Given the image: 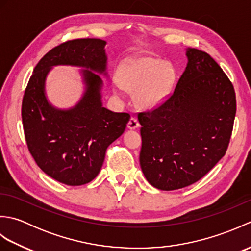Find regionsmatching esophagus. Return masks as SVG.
<instances>
[{
    "label": "esophagus",
    "mask_w": 251,
    "mask_h": 251,
    "mask_svg": "<svg viewBox=\"0 0 251 251\" xmlns=\"http://www.w3.org/2000/svg\"><path fill=\"white\" fill-rule=\"evenodd\" d=\"M127 127H128V129H136L139 127V122H138L136 117H130L128 124H127Z\"/></svg>",
    "instance_id": "obj_1"
}]
</instances>
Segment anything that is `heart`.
Listing matches in <instances>:
<instances>
[{
  "mask_svg": "<svg viewBox=\"0 0 251 251\" xmlns=\"http://www.w3.org/2000/svg\"><path fill=\"white\" fill-rule=\"evenodd\" d=\"M176 73L169 62L145 57L123 62L117 70V84L128 93H136L135 102L141 109H153L167 97Z\"/></svg>",
  "mask_w": 251,
  "mask_h": 251,
  "instance_id": "obj_1",
  "label": "heart"
}]
</instances>
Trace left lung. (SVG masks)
<instances>
[{
	"mask_svg": "<svg viewBox=\"0 0 251 251\" xmlns=\"http://www.w3.org/2000/svg\"><path fill=\"white\" fill-rule=\"evenodd\" d=\"M185 56L174 94L138 114L141 170L163 191L195 183L225 156L236 113L234 87L220 66L196 49H185Z\"/></svg>",
	"mask_w": 251,
	"mask_h": 251,
	"instance_id": "obj_1",
	"label": "left lung"
}]
</instances>
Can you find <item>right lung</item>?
Segmentation results:
<instances>
[{"label":"right lung","mask_w":251,"mask_h":251,"mask_svg":"<svg viewBox=\"0 0 251 251\" xmlns=\"http://www.w3.org/2000/svg\"><path fill=\"white\" fill-rule=\"evenodd\" d=\"M106 42L68 41L42 58L33 70L23 99V124L31 155L43 172L67 185H82L97 177L112 142L121 137L130 115L102 104L103 81L109 78ZM57 65L81 67L83 94L71 108L52 106L46 78Z\"/></svg>","instance_id":"right-lung-1"}]
</instances>
